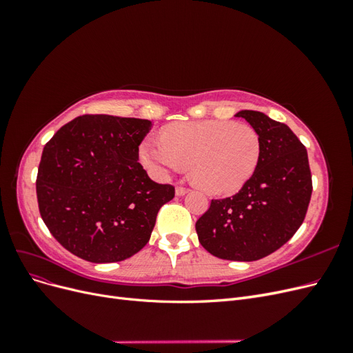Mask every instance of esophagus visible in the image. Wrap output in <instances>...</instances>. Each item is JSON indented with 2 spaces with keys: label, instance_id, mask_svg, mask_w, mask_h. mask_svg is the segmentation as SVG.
Instances as JSON below:
<instances>
[{
  "label": "esophagus",
  "instance_id": "esophagus-1",
  "mask_svg": "<svg viewBox=\"0 0 353 353\" xmlns=\"http://www.w3.org/2000/svg\"><path fill=\"white\" fill-rule=\"evenodd\" d=\"M187 191H188V188H185V187H183V185H178V187L175 188V194L181 197V196L187 194Z\"/></svg>",
  "mask_w": 353,
  "mask_h": 353
}]
</instances>
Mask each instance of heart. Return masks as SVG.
<instances>
[{"instance_id":"heart-1","label":"heart","mask_w":353,"mask_h":353,"mask_svg":"<svg viewBox=\"0 0 353 353\" xmlns=\"http://www.w3.org/2000/svg\"><path fill=\"white\" fill-rule=\"evenodd\" d=\"M262 140L252 125L201 121L169 126L162 140L147 138L140 147L143 165L157 178L191 165V178L210 194L239 191L254 174Z\"/></svg>"}]
</instances>
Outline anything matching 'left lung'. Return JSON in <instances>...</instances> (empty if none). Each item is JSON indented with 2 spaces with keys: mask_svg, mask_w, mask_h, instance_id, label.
<instances>
[{
  "mask_svg": "<svg viewBox=\"0 0 353 353\" xmlns=\"http://www.w3.org/2000/svg\"><path fill=\"white\" fill-rule=\"evenodd\" d=\"M262 140L259 165L232 197L212 200L196 222L200 244L227 261L252 262L279 250L302 225L312 194L307 152L287 125L241 110Z\"/></svg>",
  "mask_w": 353,
  "mask_h": 353,
  "instance_id": "1",
  "label": "left lung"
}]
</instances>
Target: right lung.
Here are the masks:
<instances>
[{"label":"right lung","instance_id":"add662e5","mask_svg":"<svg viewBox=\"0 0 353 353\" xmlns=\"http://www.w3.org/2000/svg\"><path fill=\"white\" fill-rule=\"evenodd\" d=\"M152 122L83 114L46 144L37 178L41 218L63 248L94 263L131 258L150 240L175 188L138 163Z\"/></svg>","mask_w":353,"mask_h":353}]
</instances>
